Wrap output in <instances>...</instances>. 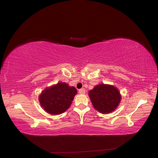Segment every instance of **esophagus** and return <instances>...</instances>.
<instances>
[{"instance_id": "1", "label": "esophagus", "mask_w": 158, "mask_h": 158, "mask_svg": "<svg viewBox=\"0 0 158 158\" xmlns=\"http://www.w3.org/2000/svg\"><path fill=\"white\" fill-rule=\"evenodd\" d=\"M79 93L80 94H84L85 93V89L84 88H82L79 89Z\"/></svg>"}]
</instances>
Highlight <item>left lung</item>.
Here are the masks:
<instances>
[{
	"label": "left lung",
	"instance_id": "8db88e82",
	"mask_svg": "<svg viewBox=\"0 0 158 158\" xmlns=\"http://www.w3.org/2000/svg\"><path fill=\"white\" fill-rule=\"evenodd\" d=\"M94 107L103 114L114 111L121 102V95L113 85L99 84L88 92Z\"/></svg>",
	"mask_w": 158,
	"mask_h": 158
}]
</instances>
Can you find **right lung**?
Instances as JSON below:
<instances>
[{
    "instance_id": "add662e5",
    "label": "right lung",
    "mask_w": 158,
    "mask_h": 158,
    "mask_svg": "<svg viewBox=\"0 0 158 158\" xmlns=\"http://www.w3.org/2000/svg\"><path fill=\"white\" fill-rule=\"evenodd\" d=\"M77 90L65 82H58L47 87L39 96L41 106L51 114H59L67 110L73 102Z\"/></svg>"
}]
</instances>
